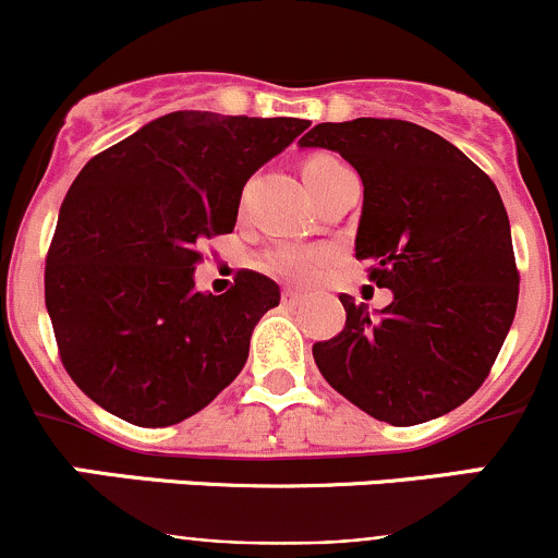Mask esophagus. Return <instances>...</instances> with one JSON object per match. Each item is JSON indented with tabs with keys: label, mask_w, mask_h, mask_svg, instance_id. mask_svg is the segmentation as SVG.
Wrapping results in <instances>:
<instances>
[{
	"label": "esophagus",
	"mask_w": 558,
	"mask_h": 558,
	"mask_svg": "<svg viewBox=\"0 0 558 558\" xmlns=\"http://www.w3.org/2000/svg\"><path fill=\"white\" fill-rule=\"evenodd\" d=\"M283 302L286 305H296V302H300V291L283 289Z\"/></svg>",
	"instance_id": "esophagus-1"
}]
</instances>
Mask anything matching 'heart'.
<instances>
[{
    "instance_id": "1",
    "label": "heart",
    "mask_w": 558,
    "mask_h": 558,
    "mask_svg": "<svg viewBox=\"0 0 558 558\" xmlns=\"http://www.w3.org/2000/svg\"><path fill=\"white\" fill-rule=\"evenodd\" d=\"M337 167H342V161L337 159V156L315 154L305 161V165H302V178H305V183H311V180L324 178L326 172L337 170ZM324 262H326L324 251H313V247H294V245L272 247V251H267L262 256V267L267 269L269 275H278V278H286V280H296V283L313 278L315 269H318Z\"/></svg>"
}]
</instances>
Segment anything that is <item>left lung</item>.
<instances>
[{"label":"left lung","mask_w":558,"mask_h":558,"mask_svg":"<svg viewBox=\"0 0 558 558\" xmlns=\"http://www.w3.org/2000/svg\"><path fill=\"white\" fill-rule=\"evenodd\" d=\"M364 183L356 258L391 289L378 315L342 294L345 326L315 342L320 375L391 426L451 413L488 378L519 305L510 221L486 172L440 134L397 118L318 123Z\"/></svg>","instance_id":"obj_1"}]
</instances>
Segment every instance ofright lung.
<instances>
[{
    "mask_svg": "<svg viewBox=\"0 0 558 558\" xmlns=\"http://www.w3.org/2000/svg\"><path fill=\"white\" fill-rule=\"evenodd\" d=\"M307 126L178 110L83 167L45 258V307L61 364L99 408L172 426L238 378L280 289L240 269L227 294H202L199 243L232 232L247 178Z\"/></svg>",
    "mask_w": 558,
    "mask_h": 558,
    "instance_id": "right-lung-1",
    "label": "right lung"
}]
</instances>
